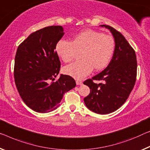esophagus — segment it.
<instances>
[{"label":"esophagus","mask_w":150,"mask_h":150,"mask_svg":"<svg viewBox=\"0 0 150 150\" xmlns=\"http://www.w3.org/2000/svg\"><path fill=\"white\" fill-rule=\"evenodd\" d=\"M76 83L77 85H80V86L82 85V82L81 80H76Z\"/></svg>","instance_id":"obj_1"}]
</instances>
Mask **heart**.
Listing matches in <instances>:
<instances>
[{
    "label": "heart",
    "instance_id": "heart-1",
    "mask_svg": "<svg viewBox=\"0 0 150 150\" xmlns=\"http://www.w3.org/2000/svg\"><path fill=\"white\" fill-rule=\"evenodd\" d=\"M115 41L112 36L93 29H85L74 37L72 41L59 40L56 52L62 61L68 63L80 53L81 61L64 68V73L75 79L86 77L94 69L104 70L109 66L114 55Z\"/></svg>",
    "mask_w": 150,
    "mask_h": 150
}]
</instances>
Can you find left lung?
Wrapping results in <instances>:
<instances>
[{"label":"left lung","mask_w":150,"mask_h":150,"mask_svg":"<svg viewBox=\"0 0 150 150\" xmlns=\"http://www.w3.org/2000/svg\"><path fill=\"white\" fill-rule=\"evenodd\" d=\"M115 41L114 55L109 66L103 72L84 82L90 88V94L84 98L89 110L105 115L120 108L134 87L137 76V60L134 50L122 34L106 25ZM93 80H100L96 84Z\"/></svg>","instance_id":"1"}]
</instances>
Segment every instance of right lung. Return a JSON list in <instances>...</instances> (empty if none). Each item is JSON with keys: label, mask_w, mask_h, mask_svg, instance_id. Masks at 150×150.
<instances>
[{"label": "right lung", "mask_w": 150, "mask_h": 150, "mask_svg": "<svg viewBox=\"0 0 150 150\" xmlns=\"http://www.w3.org/2000/svg\"><path fill=\"white\" fill-rule=\"evenodd\" d=\"M64 35L62 26L46 27L31 33L17 48L15 84L23 100L34 111L45 113L56 109L64 93L76 86L68 75L60 74L53 82L61 64L56 45Z\"/></svg>", "instance_id": "1"}]
</instances>
